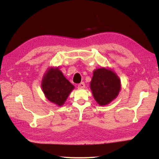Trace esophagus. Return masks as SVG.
<instances>
[{
	"label": "esophagus",
	"mask_w": 159,
	"mask_h": 159,
	"mask_svg": "<svg viewBox=\"0 0 159 159\" xmlns=\"http://www.w3.org/2000/svg\"><path fill=\"white\" fill-rule=\"evenodd\" d=\"M78 88H85V83L84 82L80 83L79 85H78Z\"/></svg>",
	"instance_id": "34e87169"
}]
</instances>
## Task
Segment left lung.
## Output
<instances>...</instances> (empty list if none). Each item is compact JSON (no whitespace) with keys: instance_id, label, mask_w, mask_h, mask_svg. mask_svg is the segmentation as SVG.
Wrapping results in <instances>:
<instances>
[{"instance_id":"left-lung-1","label":"left lung","mask_w":159,"mask_h":159,"mask_svg":"<svg viewBox=\"0 0 159 159\" xmlns=\"http://www.w3.org/2000/svg\"><path fill=\"white\" fill-rule=\"evenodd\" d=\"M90 88L97 102L99 105L104 106L118 96L120 88V80L111 70L98 69L94 71Z\"/></svg>"}]
</instances>
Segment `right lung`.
<instances>
[{"mask_svg":"<svg viewBox=\"0 0 159 159\" xmlns=\"http://www.w3.org/2000/svg\"><path fill=\"white\" fill-rule=\"evenodd\" d=\"M41 87L48 99L61 106L74 86L67 80L58 68H51L42 80Z\"/></svg>","mask_w":159,"mask_h":159,"instance_id":"add662e5","label":"right lung"}]
</instances>
